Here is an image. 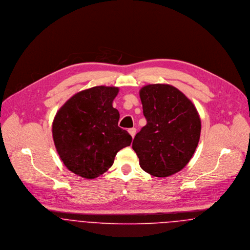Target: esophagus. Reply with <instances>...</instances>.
<instances>
[{
  "label": "esophagus",
  "instance_id": "34e87169",
  "mask_svg": "<svg viewBox=\"0 0 250 250\" xmlns=\"http://www.w3.org/2000/svg\"><path fill=\"white\" fill-rule=\"evenodd\" d=\"M128 132H129V134L132 136V138L134 139L135 136H136V133H137V129H136V128H130V129L128 130Z\"/></svg>",
  "mask_w": 250,
  "mask_h": 250
}]
</instances>
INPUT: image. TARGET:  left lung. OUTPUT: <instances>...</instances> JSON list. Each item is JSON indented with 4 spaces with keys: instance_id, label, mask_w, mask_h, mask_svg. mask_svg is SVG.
Masks as SVG:
<instances>
[{
    "instance_id": "obj_1",
    "label": "left lung",
    "mask_w": 250,
    "mask_h": 250,
    "mask_svg": "<svg viewBox=\"0 0 250 250\" xmlns=\"http://www.w3.org/2000/svg\"><path fill=\"white\" fill-rule=\"evenodd\" d=\"M147 124L136 135L133 149L140 166L152 176L182 170L200 139L201 120L192 102L170 84H147L140 90Z\"/></svg>"
}]
</instances>
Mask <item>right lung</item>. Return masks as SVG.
Instances as JSON below:
<instances>
[{"label":"right lung","mask_w":250,"mask_h":250,"mask_svg":"<svg viewBox=\"0 0 250 250\" xmlns=\"http://www.w3.org/2000/svg\"><path fill=\"white\" fill-rule=\"evenodd\" d=\"M119 89L94 86L73 95L57 112L52 126L54 143L73 173L94 179L112 166L119 150L132 137L118 127L119 112L112 101Z\"/></svg>","instance_id":"right-lung-1"}]
</instances>
